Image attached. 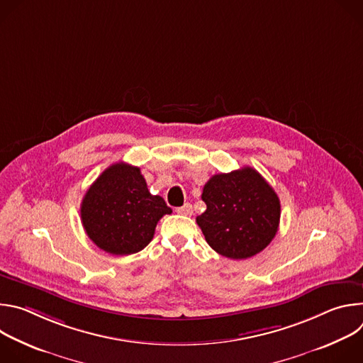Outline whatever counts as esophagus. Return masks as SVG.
Segmentation results:
<instances>
[{
  "label": "esophagus",
  "mask_w": 363,
  "mask_h": 363,
  "mask_svg": "<svg viewBox=\"0 0 363 363\" xmlns=\"http://www.w3.org/2000/svg\"><path fill=\"white\" fill-rule=\"evenodd\" d=\"M177 213L181 216H192V205L189 202H186L182 206H178Z\"/></svg>",
  "instance_id": "obj_1"
}]
</instances>
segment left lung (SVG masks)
Returning a JSON list of instances; mask_svg holds the SVG:
<instances>
[{"label":"left lung","mask_w":363,"mask_h":363,"mask_svg":"<svg viewBox=\"0 0 363 363\" xmlns=\"http://www.w3.org/2000/svg\"><path fill=\"white\" fill-rule=\"evenodd\" d=\"M206 210L196 224L213 250L242 260L263 251L280 223V199L269 182L250 167L217 174L203 185Z\"/></svg>","instance_id":"obj_1"}]
</instances>
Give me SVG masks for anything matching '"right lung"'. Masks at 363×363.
I'll list each match as a JSON object with an SVG mask.
<instances>
[{
    "label": "right lung",
    "instance_id": "add662e5",
    "mask_svg": "<svg viewBox=\"0 0 363 363\" xmlns=\"http://www.w3.org/2000/svg\"><path fill=\"white\" fill-rule=\"evenodd\" d=\"M171 213L162 196L147 191L140 169L125 162L103 171L80 205L86 234L100 250L113 255L143 250L158 221Z\"/></svg>",
    "mask_w": 363,
    "mask_h": 363
}]
</instances>
